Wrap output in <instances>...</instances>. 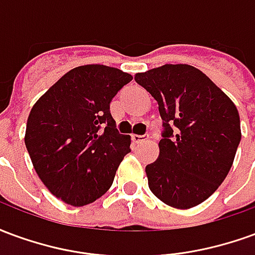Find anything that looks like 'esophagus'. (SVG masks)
I'll return each instance as SVG.
<instances>
[{
	"mask_svg": "<svg viewBox=\"0 0 255 255\" xmlns=\"http://www.w3.org/2000/svg\"><path fill=\"white\" fill-rule=\"evenodd\" d=\"M131 139H132L133 143H140V142L147 140V136L146 135H136V133H133V135H131Z\"/></svg>",
	"mask_w": 255,
	"mask_h": 255,
	"instance_id": "1",
	"label": "esophagus"
}]
</instances>
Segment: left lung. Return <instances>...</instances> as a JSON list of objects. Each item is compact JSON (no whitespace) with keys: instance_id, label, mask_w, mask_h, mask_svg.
Returning a JSON list of instances; mask_svg holds the SVG:
<instances>
[{"instance_id":"obj_1","label":"left lung","mask_w":255,"mask_h":255,"mask_svg":"<svg viewBox=\"0 0 255 255\" xmlns=\"http://www.w3.org/2000/svg\"><path fill=\"white\" fill-rule=\"evenodd\" d=\"M158 104L162 139L158 158L146 166L149 188L176 209H190L213 194L228 175L241 142L234 102L187 64H166L136 73Z\"/></svg>"}]
</instances>
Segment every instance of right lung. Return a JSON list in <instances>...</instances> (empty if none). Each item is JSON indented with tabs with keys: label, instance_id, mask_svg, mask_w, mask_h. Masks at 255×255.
I'll return each mask as SVG.
<instances>
[{
	"label": "right lung",
	"instance_id": "right-lung-1",
	"mask_svg": "<svg viewBox=\"0 0 255 255\" xmlns=\"http://www.w3.org/2000/svg\"><path fill=\"white\" fill-rule=\"evenodd\" d=\"M132 76L82 65L58 79L32 106L25 147L38 176L63 202L84 206L111 188L131 136L119 133L111 102Z\"/></svg>",
	"mask_w": 255,
	"mask_h": 255
}]
</instances>
